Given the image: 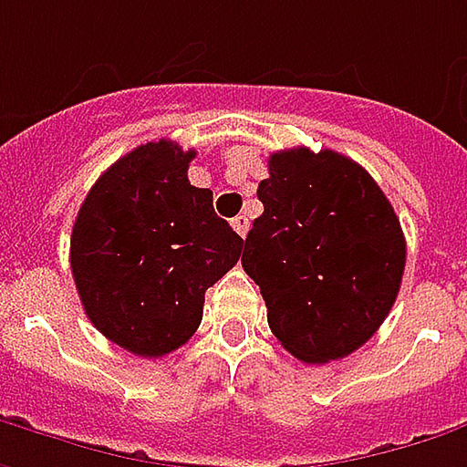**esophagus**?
Masks as SVG:
<instances>
[{"instance_id": "34e87169", "label": "esophagus", "mask_w": 467, "mask_h": 467, "mask_svg": "<svg viewBox=\"0 0 467 467\" xmlns=\"http://www.w3.org/2000/svg\"><path fill=\"white\" fill-rule=\"evenodd\" d=\"M233 227H234V233L240 234V237H245V234H248V227H251V222H248V216H234Z\"/></svg>"}]
</instances>
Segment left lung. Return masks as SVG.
I'll list each match as a JSON object with an SVG mask.
<instances>
[{"label":"left lung","instance_id":"obj_1","mask_svg":"<svg viewBox=\"0 0 467 467\" xmlns=\"http://www.w3.org/2000/svg\"><path fill=\"white\" fill-rule=\"evenodd\" d=\"M258 201L243 269L272 335L303 363L355 353L392 311L405 272L392 203L353 159L306 146L269 156Z\"/></svg>","mask_w":467,"mask_h":467}]
</instances>
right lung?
<instances>
[{"label":"right lung","instance_id":"obj_1","mask_svg":"<svg viewBox=\"0 0 467 467\" xmlns=\"http://www.w3.org/2000/svg\"><path fill=\"white\" fill-rule=\"evenodd\" d=\"M195 151L143 143L96 180L72 224L70 266L83 311L114 345L161 358L203 318V295L233 269L243 237L195 188Z\"/></svg>","mask_w":467,"mask_h":467}]
</instances>
